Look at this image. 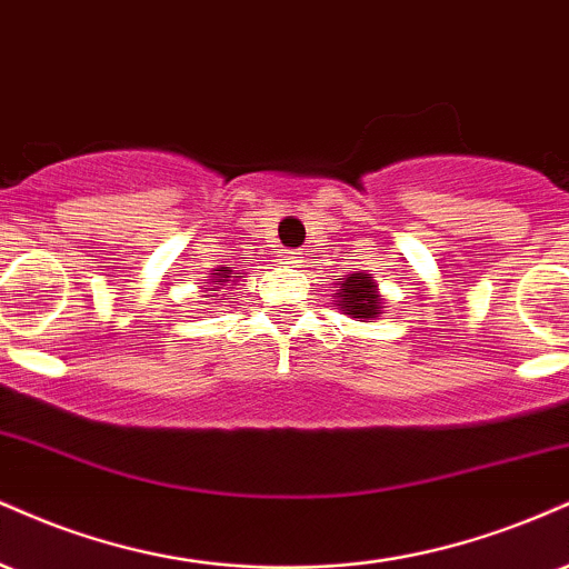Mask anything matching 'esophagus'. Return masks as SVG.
Here are the masks:
<instances>
[{
    "instance_id": "obj_1",
    "label": "esophagus",
    "mask_w": 569,
    "mask_h": 569,
    "mask_svg": "<svg viewBox=\"0 0 569 569\" xmlns=\"http://www.w3.org/2000/svg\"><path fill=\"white\" fill-rule=\"evenodd\" d=\"M284 263H290V266H300V263H306V252L303 250H290L284 256Z\"/></svg>"
}]
</instances>
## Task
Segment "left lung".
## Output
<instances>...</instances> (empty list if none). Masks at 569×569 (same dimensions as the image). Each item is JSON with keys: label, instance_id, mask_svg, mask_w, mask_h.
Segmentation results:
<instances>
[{"label": "left lung", "instance_id": "8db88e82", "mask_svg": "<svg viewBox=\"0 0 569 569\" xmlns=\"http://www.w3.org/2000/svg\"><path fill=\"white\" fill-rule=\"evenodd\" d=\"M336 306L343 313L365 322V319H376L383 313V298L378 292V282L372 273H349V277L340 282V290H336Z\"/></svg>", "mask_w": 569, "mask_h": 569}]
</instances>
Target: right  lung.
Segmentation results:
<instances>
[{"mask_svg":"<svg viewBox=\"0 0 569 569\" xmlns=\"http://www.w3.org/2000/svg\"><path fill=\"white\" fill-rule=\"evenodd\" d=\"M216 271H220L218 273V282H231V279H229V269H216ZM212 290H216V287H212ZM212 298H216V296H212Z\"/></svg>","mask_w":569,"mask_h":569,"instance_id":"right-lung-1","label":"right lung"}]
</instances>
